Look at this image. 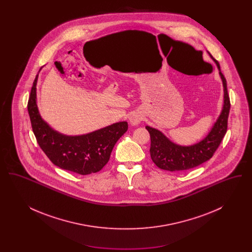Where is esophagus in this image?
Listing matches in <instances>:
<instances>
[{"mask_svg":"<svg viewBox=\"0 0 252 252\" xmlns=\"http://www.w3.org/2000/svg\"><path fill=\"white\" fill-rule=\"evenodd\" d=\"M141 122V118L139 117V116H137V115H133L131 118H130V123H131L132 125H138L139 123Z\"/></svg>","mask_w":252,"mask_h":252,"instance_id":"esophagus-1","label":"esophagus"}]
</instances>
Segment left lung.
Masks as SVG:
<instances>
[{
    "label": "left lung",
    "mask_w": 252,
    "mask_h": 252,
    "mask_svg": "<svg viewBox=\"0 0 252 252\" xmlns=\"http://www.w3.org/2000/svg\"><path fill=\"white\" fill-rule=\"evenodd\" d=\"M211 56V55H210ZM212 57V56H211ZM212 59L219 69V74L224 87V106L220 116L209 134L197 144L181 146L172 143L162 133L150 126H145L150 134V156L157 166L167 171H185L196 167L214 156L221 144L227 129L230 108L227 81L220 71V65L213 57Z\"/></svg>",
    "instance_id": "1"
}]
</instances>
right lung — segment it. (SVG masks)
<instances>
[{"label": "right lung", "instance_id": "add662e5", "mask_svg": "<svg viewBox=\"0 0 252 252\" xmlns=\"http://www.w3.org/2000/svg\"><path fill=\"white\" fill-rule=\"evenodd\" d=\"M37 74L33 82L27 109L36 142L58 167L79 175L99 172L108 163L117 141L127 130V123L119 122L96 131L66 136L55 131L41 119L36 100Z\"/></svg>", "mask_w": 252, "mask_h": 252}]
</instances>
